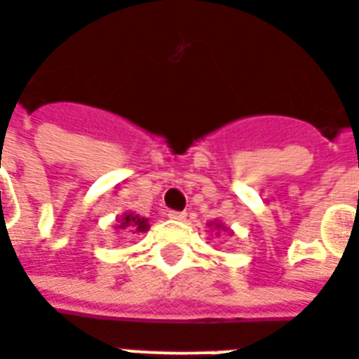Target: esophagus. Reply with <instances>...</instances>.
I'll list each match as a JSON object with an SVG mask.
<instances>
[{
  "mask_svg": "<svg viewBox=\"0 0 359 359\" xmlns=\"http://www.w3.org/2000/svg\"><path fill=\"white\" fill-rule=\"evenodd\" d=\"M166 216H168L170 219H185V216H187V212L168 210V212H166Z\"/></svg>",
  "mask_w": 359,
  "mask_h": 359,
  "instance_id": "34e87169",
  "label": "esophagus"
}]
</instances>
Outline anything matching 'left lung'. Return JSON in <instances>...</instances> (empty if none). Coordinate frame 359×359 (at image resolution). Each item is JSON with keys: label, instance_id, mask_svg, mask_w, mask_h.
<instances>
[{"label": "left lung", "instance_id": "obj_1", "mask_svg": "<svg viewBox=\"0 0 359 359\" xmlns=\"http://www.w3.org/2000/svg\"><path fill=\"white\" fill-rule=\"evenodd\" d=\"M216 227H222V226H219V224H216Z\"/></svg>", "mask_w": 359, "mask_h": 359}]
</instances>
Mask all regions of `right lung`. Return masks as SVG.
Returning <instances> with one entry per match:
<instances>
[{"label": "right lung", "mask_w": 359, "mask_h": 359, "mask_svg": "<svg viewBox=\"0 0 359 359\" xmlns=\"http://www.w3.org/2000/svg\"><path fill=\"white\" fill-rule=\"evenodd\" d=\"M120 229H132V231H137V233H143L147 231L149 224L147 219L141 218V216H133V214H124V218L120 219Z\"/></svg>", "instance_id": "1"}]
</instances>
